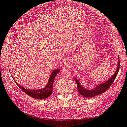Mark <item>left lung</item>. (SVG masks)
<instances>
[{"label": "left lung", "mask_w": 127, "mask_h": 127, "mask_svg": "<svg viewBox=\"0 0 127 127\" xmlns=\"http://www.w3.org/2000/svg\"><path fill=\"white\" fill-rule=\"evenodd\" d=\"M120 59L119 56H118V64L116 68V70L115 71L114 74L112 75V77L109 78L106 81L103 83L98 84L95 86V88L92 89H86L85 87L81 86L80 81L77 79L76 78H74V80L75 82L77 83V89L78 92L79 94L84 97L87 98H91L94 97L95 95H99L101 94H103L104 92H105L108 90L110 86L113 83L114 81L116 78V76L118 74V72L119 71L120 69Z\"/></svg>", "instance_id": "obj_1"}]
</instances>
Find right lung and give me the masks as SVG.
<instances>
[{
  "mask_svg": "<svg viewBox=\"0 0 127 127\" xmlns=\"http://www.w3.org/2000/svg\"><path fill=\"white\" fill-rule=\"evenodd\" d=\"M60 71V69H56L53 70L50 74L48 81L47 84V85L44 87L43 88L39 89H27L24 88L23 86H21L19 84L16 82V80L14 79L16 83L17 84L19 88L22 90L24 92L27 94L29 96L32 98H36L38 99H43L49 97L51 95L53 91V85L54 83V79L55 78L56 75L58 74V73Z\"/></svg>",
  "mask_w": 127,
  "mask_h": 127,
  "instance_id": "obj_1",
  "label": "right lung"
}]
</instances>
